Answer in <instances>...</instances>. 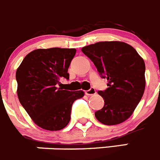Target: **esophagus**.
I'll return each mask as SVG.
<instances>
[{"label": "esophagus", "instance_id": "esophagus-1", "mask_svg": "<svg viewBox=\"0 0 160 160\" xmlns=\"http://www.w3.org/2000/svg\"><path fill=\"white\" fill-rule=\"evenodd\" d=\"M85 93H86V94L88 95V96H91V95H94L95 93H96V90H95L94 88H90V90L85 91Z\"/></svg>", "mask_w": 160, "mask_h": 160}]
</instances>
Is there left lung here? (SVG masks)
<instances>
[{
  "label": "left lung",
  "instance_id": "1",
  "mask_svg": "<svg viewBox=\"0 0 160 160\" xmlns=\"http://www.w3.org/2000/svg\"><path fill=\"white\" fill-rule=\"evenodd\" d=\"M90 58L108 88L98 91L105 105L95 112L106 125L121 124L131 117L145 90V63L137 51L121 41L98 42L82 48Z\"/></svg>",
  "mask_w": 160,
  "mask_h": 160
}]
</instances>
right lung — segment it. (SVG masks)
I'll return each mask as SVG.
<instances>
[{
	"label": "right lung",
	"instance_id": "add662e5",
	"mask_svg": "<svg viewBox=\"0 0 160 160\" xmlns=\"http://www.w3.org/2000/svg\"><path fill=\"white\" fill-rule=\"evenodd\" d=\"M75 53L74 48L36 49L28 54L17 68L19 101L35 124L43 129L65 128L73 103L84 96L82 90L58 88L62 78L69 79L68 68Z\"/></svg>",
	"mask_w": 160,
	"mask_h": 160
}]
</instances>
